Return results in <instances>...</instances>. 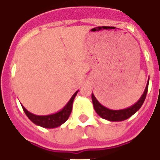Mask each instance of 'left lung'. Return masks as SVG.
I'll return each instance as SVG.
<instances>
[{
    "instance_id": "obj_1",
    "label": "left lung",
    "mask_w": 160,
    "mask_h": 160,
    "mask_svg": "<svg viewBox=\"0 0 160 160\" xmlns=\"http://www.w3.org/2000/svg\"><path fill=\"white\" fill-rule=\"evenodd\" d=\"M149 80H148V83H147L146 87L144 90L143 95H141V97L139 98V100L137 101L135 104L132 105V106L126 108L124 109H118V110H114V109H109L104 105L100 104L96 98L95 97V95L92 93L91 98H92L93 105H94V109H95V112L100 115L103 119H107L109 121H123L125 119H129V117H131L134 113H136L142 105L144 104V100L146 98L147 92H148V87H149Z\"/></svg>"
}]
</instances>
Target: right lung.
I'll return each instance as SVG.
<instances>
[{
    "mask_svg": "<svg viewBox=\"0 0 160 160\" xmlns=\"http://www.w3.org/2000/svg\"><path fill=\"white\" fill-rule=\"evenodd\" d=\"M78 91L79 90H77L72 95V97L70 98V100L68 101L67 104L65 105V106H64L62 109H60V111L56 112L55 114H49V115H36L29 112L24 106H22V109L26 113V116L36 125L43 127V128H47V129L56 128L64 124L70 115V113L72 110L73 101L77 95Z\"/></svg>",
    "mask_w": 160,
    "mask_h": 160,
    "instance_id": "right-lung-1",
    "label": "right lung"
}]
</instances>
